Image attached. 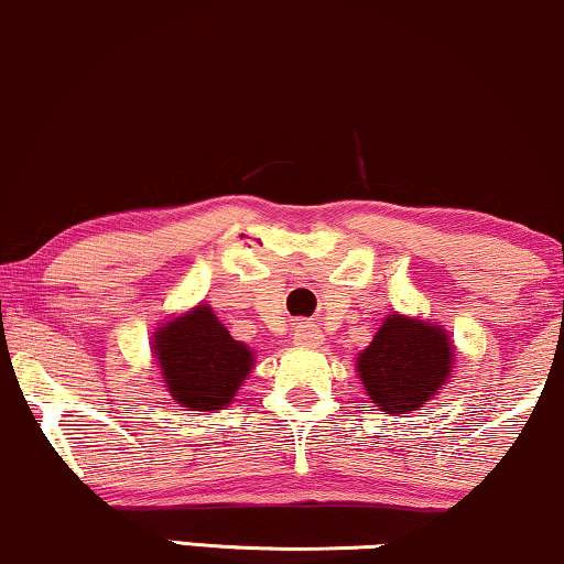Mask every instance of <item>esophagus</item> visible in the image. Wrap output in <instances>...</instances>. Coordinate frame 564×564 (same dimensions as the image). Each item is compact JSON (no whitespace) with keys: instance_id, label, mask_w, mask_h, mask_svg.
<instances>
[{"instance_id":"1","label":"esophagus","mask_w":564,"mask_h":564,"mask_svg":"<svg viewBox=\"0 0 564 564\" xmlns=\"http://www.w3.org/2000/svg\"><path fill=\"white\" fill-rule=\"evenodd\" d=\"M295 345L297 347H318V345H324V334H321L316 326L300 324L295 328Z\"/></svg>"}]
</instances>
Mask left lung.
I'll list each match as a JSON object with an SVG mask.
<instances>
[{
    "instance_id": "left-lung-1",
    "label": "left lung",
    "mask_w": 564,
    "mask_h": 564,
    "mask_svg": "<svg viewBox=\"0 0 564 564\" xmlns=\"http://www.w3.org/2000/svg\"><path fill=\"white\" fill-rule=\"evenodd\" d=\"M456 345L433 321L393 311L355 357L365 393L386 414H412L453 378Z\"/></svg>"
}]
</instances>
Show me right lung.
Masks as SVG:
<instances>
[{"mask_svg":"<svg viewBox=\"0 0 564 564\" xmlns=\"http://www.w3.org/2000/svg\"><path fill=\"white\" fill-rule=\"evenodd\" d=\"M150 349L165 391L184 412L228 406L256 362L253 349L232 339L209 303L160 324L152 332Z\"/></svg>","mask_w":564,"mask_h":564,"instance_id":"right-lung-1","label":"right lung"}]
</instances>
